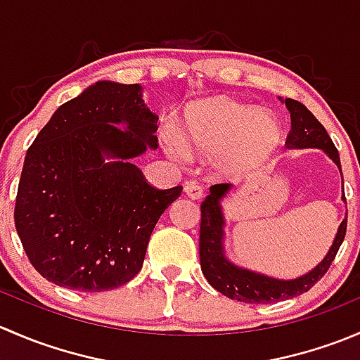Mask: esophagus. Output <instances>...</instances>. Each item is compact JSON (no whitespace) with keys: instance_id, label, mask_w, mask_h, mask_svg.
I'll list each match as a JSON object with an SVG mask.
<instances>
[{"instance_id":"1","label":"esophagus","mask_w":360,"mask_h":360,"mask_svg":"<svg viewBox=\"0 0 360 360\" xmlns=\"http://www.w3.org/2000/svg\"><path fill=\"white\" fill-rule=\"evenodd\" d=\"M184 193L191 198V200H200L203 197V188L198 186L197 183H188L184 186Z\"/></svg>"}]
</instances>
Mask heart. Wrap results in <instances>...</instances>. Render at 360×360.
<instances>
[{
	"label": "heart",
	"mask_w": 360,
	"mask_h": 360,
	"mask_svg": "<svg viewBox=\"0 0 360 360\" xmlns=\"http://www.w3.org/2000/svg\"><path fill=\"white\" fill-rule=\"evenodd\" d=\"M284 143V127L270 112L228 97L188 104L179 123V137L169 136L165 148L172 158L188 150L198 155H219L226 176L245 177L263 169Z\"/></svg>",
	"instance_id": "1"
}]
</instances>
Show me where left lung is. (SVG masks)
Returning <instances> with one entry per match:
<instances>
[{"instance_id":"8db88e82","label":"left lung","mask_w":360,"mask_h":360,"mask_svg":"<svg viewBox=\"0 0 360 360\" xmlns=\"http://www.w3.org/2000/svg\"><path fill=\"white\" fill-rule=\"evenodd\" d=\"M281 101L291 112V132L285 141L288 150H307V148L322 150L336 163L341 174L340 153L322 123L297 101ZM341 179H343V174H341ZM231 190H233L231 184H214L210 186V195H207L200 207V266L209 284L230 300L244 301V303H274V301L300 296L314 288L317 281H321L329 270L343 242L345 233H347V217L338 226L333 245L321 263L296 278H288V281L275 278L249 270V268L238 266L226 256V248H224L226 219H224L223 202L224 198H228ZM341 200L347 203L345 193L341 195Z\"/></svg>"}]
</instances>
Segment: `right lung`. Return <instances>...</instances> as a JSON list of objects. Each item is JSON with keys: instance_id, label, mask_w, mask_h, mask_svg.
Returning <instances> with one entry per match:
<instances>
[{"instance_id": "right-lung-1", "label": "right lung", "mask_w": 360, "mask_h": 360, "mask_svg": "<svg viewBox=\"0 0 360 360\" xmlns=\"http://www.w3.org/2000/svg\"><path fill=\"white\" fill-rule=\"evenodd\" d=\"M158 116L139 83L96 82L57 108L27 150L15 228L39 275L72 291L132 281L183 188L157 190L132 163L157 150Z\"/></svg>"}]
</instances>
